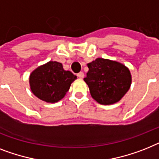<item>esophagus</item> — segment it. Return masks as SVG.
Listing matches in <instances>:
<instances>
[{
	"label": "esophagus",
	"instance_id": "1",
	"mask_svg": "<svg viewBox=\"0 0 159 159\" xmlns=\"http://www.w3.org/2000/svg\"><path fill=\"white\" fill-rule=\"evenodd\" d=\"M77 76L79 77V78H83V77H84L83 72H80V73H77Z\"/></svg>",
	"mask_w": 159,
	"mask_h": 159
}]
</instances>
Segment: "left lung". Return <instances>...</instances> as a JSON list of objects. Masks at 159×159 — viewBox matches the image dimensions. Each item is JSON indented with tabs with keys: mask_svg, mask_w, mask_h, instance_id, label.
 <instances>
[{
	"mask_svg": "<svg viewBox=\"0 0 159 159\" xmlns=\"http://www.w3.org/2000/svg\"><path fill=\"white\" fill-rule=\"evenodd\" d=\"M89 71L84 81L88 85L94 100L101 104L119 101L131 83L130 71L123 64L98 58L87 64Z\"/></svg>",
	"mask_w": 159,
	"mask_h": 159,
	"instance_id": "8db88e82",
	"label": "left lung"
}]
</instances>
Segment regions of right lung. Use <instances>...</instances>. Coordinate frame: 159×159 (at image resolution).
<instances>
[{"label": "right lung", "mask_w": 159, "mask_h": 159, "mask_svg": "<svg viewBox=\"0 0 159 159\" xmlns=\"http://www.w3.org/2000/svg\"><path fill=\"white\" fill-rule=\"evenodd\" d=\"M77 76L65 71L61 63L50 61L31 73V90L37 98L48 103H55L64 97L71 83Z\"/></svg>", "instance_id": "add662e5"}]
</instances>
